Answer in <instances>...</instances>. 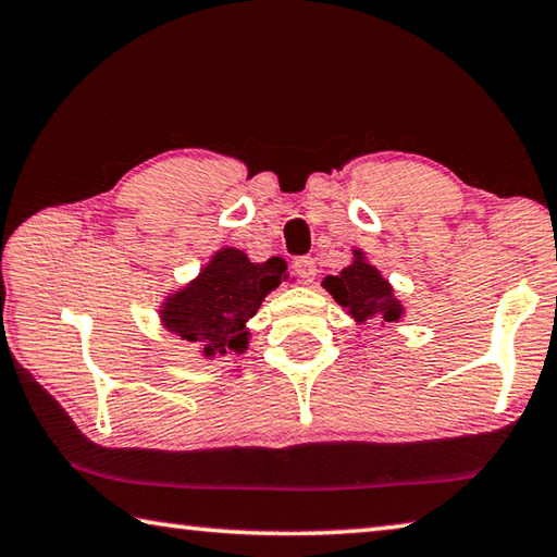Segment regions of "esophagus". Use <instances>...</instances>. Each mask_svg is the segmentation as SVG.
<instances>
[{
    "instance_id": "esophagus-1",
    "label": "esophagus",
    "mask_w": 557,
    "mask_h": 557,
    "mask_svg": "<svg viewBox=\"0 0 557 557\" xmlns=\"http://www.w3.org/2000/svg\"><path fill=\"white\" fill-rule=\"evenodd\" d=\"M295 272L305 282H312L317 275V262L312 258H297L295 260Z\"/></svg>"
}]
</instances>
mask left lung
Listing matches in <instances>:
<instances>
[{
	"label": "left lung",
	"mask_w": 557,
	"mask_h": 557,
	"mask_svg": "<svg viewBox=\"0 0 557 557\" xmlns=\"http://www.w3.org/2000/svg\"><path fill=\"white\" fill-rule=\"evenodd\" d=\"M322 285L334 302L347 307L357 322H367L374 314H382L384 322H399L404 314L392 285L379 275L374 264L364 260L361 250H355V262L349 268H344L339 275L324 277Z\"/></svg>",
	"instance_id": "1"
}]
</instances>
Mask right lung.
I'll list each match as a JSON object with an SVG mask.
<instances>
[{
    "mask_svg": "<svg viewBox=\"0 0 557 557\" xmlns=\"http://www.w3.org/2000/svg\"><path fill=\"white\" fill-rule=\"evenodd\" d=\"M287 264L280 258L250 262L243 250L223 247L200 275L163 302L161 320L175 337L200 344L202 357L213 359L227 351L247 349V320L260 310L285 280Z\"/></svg>",
    "mask_w": 557,
    "mask_h": 557,
    "instance_id": "add662e5",
    "label": "right lung"
}]
</instances>
